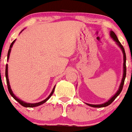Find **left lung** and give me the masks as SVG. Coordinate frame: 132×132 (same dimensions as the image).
<instances>
[{
    "label": "left lung",
    "instance_id": "left-lung-1",
    "mask_svg": "<svg viewBox=\"0 0 132 132\" xmlns=\"http://www.w3.org/2000/svg\"><path fill=\"white\" fill-rule=\"evenodd\" d=\"M110 37L114 39V41H115L118 45L120 48L122 50V53H123V77H122V81H121V83L120 85V87H119L118 90V91L116 92V93L114 94V96L111 98L110 99L109 101H108L107 102H106L105 103H103V104H87V105L90 106L91 107H94V108H101V107H106L107 106L110 105L113 101L118 96L119 94H120L121 91L122 90V88H123V84H124V80H125L126 79V53H125V50H124V48L122 46V44H120V42H119L117 36L115 34L113 31H110Z\"/></svg>",
    "mask_w": 132,
    "mask_h": 132
}]
</instances>
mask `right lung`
Returning a JSON list of instances; mask_svg holds the SVG:
<instances>
[{"label": "right lung", "mask_w": 132, "mask_h": 132, "mask_svg": "<svg viewBox=\"0 0 132 132\" xmlns=\"http://www.w3.org/2000/svg\"><path fill=\"white\" fill-rule=\"evenodd\" d=\"M21 32H22V31H21ZM15 41H16V39H14V40L12 42V44H10V48H9V52H8V55H7V59H8V60H9V56H10L11 48H12V45H13V44H14V43ZM5 75H6V83H7V86H8V89H9V93H10V95H11V96H12V97H13L14 98L16 101H17V102H19L21 105L23 106H24V107H27V108H32V107H36V106H39V105H42V104H43L44 103H45V102H46V101H47L50 97H51V96H52V95L53 94V92H54L55 87V86L53 87L52 93H51V94H50V96H49L46 99H45V100H44V101H41V102H38V103H32V104L27 103V102H24V101H22V100H20V99H19L18 98L16 97L14 94V93H13V92H12V90L11 88H10V83H9V77H8V64H6V65Z\"/></svg>", "instance_id": "right-lung-1"}]
</instances>
